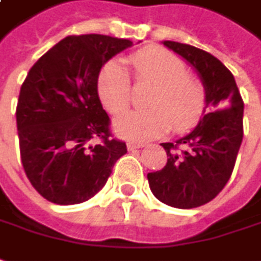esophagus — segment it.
<instances>
[{"label":"esophagus","mask_w":261,"mask_h":261,"mask_svg":"<svg viewBox=\"0 0 261 261\" xmlns=\"http://www.w3.org/2000/svg\"><path fill=\"white\" fill-rule=\"evenodd\" d=\"M127 147H128V150H136V148L144 147V144H143V143H137V141H128V143H127Z\"/></svg>","instance_id":"esophagus-1"}]
</instances>
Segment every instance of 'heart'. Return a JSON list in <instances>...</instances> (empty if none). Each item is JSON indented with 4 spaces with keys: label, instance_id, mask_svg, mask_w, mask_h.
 <instances>
[{
    "label": "heart",
    "instance_id": "1",
    "mask_svg": "<svg viewBox=\"0 0 261 261\" xmlns=\"http://www.w3.org/2000/svg\"><path fill=\"white\" fill-rule=\"evenodd\" d=\"M137 86H153L145 106L150 108L125 113L117 118V134L134 141H145L171 127L175 133L193 128L204 113V84L187 72V65L170 51L145 47L124 58ZM97 91L104 108L111 114H121L130 107L131 80L128 72L116 61L100 71Z\"/></svg>",
    "mask_w": 261,
    "mask_h": 261
}]
</instances>
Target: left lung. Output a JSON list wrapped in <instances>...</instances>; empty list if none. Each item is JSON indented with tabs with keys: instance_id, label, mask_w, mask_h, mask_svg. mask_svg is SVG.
Wrapping results in <instances>:
<instances>
[{
	"instance_id": "8db88e82",
	"label": "left lung",
	"mask_w": 261,
	"mask_h": 261,
	"mask_svg": "<svg viewBox=\"0 0 261 261\" xmlns=\"http://www.w3.org/2000/svg\"><path fill=\"white\" fill-rule=\"evenodd\" d=\"M163 44L198 71L207 93V114L189 136L161 144L167 164L147 178L164 204L194 208L212 201L231 177L243 140L244 102L233 74L219 58L189 44Z\"/></svg>"
}]
</instances>
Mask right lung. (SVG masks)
Segmentation results:
<instances>
[{"label": "right lung", "mask_w": 261, "mask_h": 261, "mask_svg": "<svg viewBox=\"0 0 261 261\" xmlns=\"http://www.w3.org/2000/svg\"><path fill=\"white\" fill-rule=\"evenodd\" d=\"M130 45L101 34L68 35L27 74L15 111L19 154L30 182L51 203L87 201L127 153L110 130L97 81L101 67Z\"/></svg>", "instance_id": "obj_1"}]
</instances>
